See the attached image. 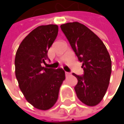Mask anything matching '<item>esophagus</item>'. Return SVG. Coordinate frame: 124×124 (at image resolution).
<instances>
[{"mask_svg":"<svg viewBox=\"0 0 124 124\" xmlns=\"http://www.w3.org/2000/svg\"><path fill=\"white\" fill-rule=\"evenodd\" d=\"M70 75V72H65V75H66V76H68V75Z\"/></svg>","mask_w":124,"mask_h":124,"instance_id":"esophagus-1","label":"esophagus"}]
</instances>
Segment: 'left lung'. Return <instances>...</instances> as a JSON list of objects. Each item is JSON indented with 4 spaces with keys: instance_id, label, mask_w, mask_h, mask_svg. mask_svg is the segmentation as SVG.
Segmentation results:
<instances>
[{
    "instance_id": "obj_1",
    "label": "left lung",
    "mask_w": 124,
    "mask_h": 124,
    "mask_svg": "<svg viewBox=\"0 0 124 124\" xmlns=\"http://www.w3.org/2000/svg\"><path fill=\"white\" fill-rule=\"evenodd\" d=\"M78 61L83 63V75L77 78L75 90L78 98L87 106H94L103 99L111 74V60L103 42L85 25L78 22L60 26Z\"/></svg>"
}]
</instances>
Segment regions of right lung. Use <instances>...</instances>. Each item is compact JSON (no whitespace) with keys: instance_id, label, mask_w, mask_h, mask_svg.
<instances>
[{"instance_id":"right-lung-1","label":"right lung","mask_w":124,"mask_h":124,"mask_svg":"<svg viewBox=\"0 0 124 124\" xmlns=\"http://www.w3.org/2000/svg\"><path fill=\"white\" fill-rule=\"evenodd\" d=\"M58 34L54 24L40 26L29 33L18 46L15 57L16 77L27 101L40 110H48L57 101L64 71L42 67Z\"/></svg>"}]
</instances>
